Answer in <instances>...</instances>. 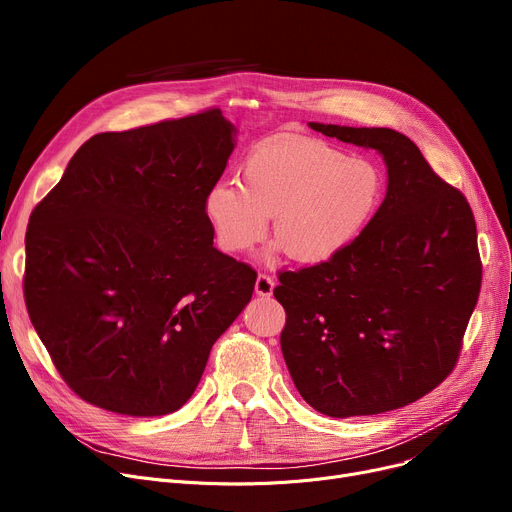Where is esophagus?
<instances>
[{
	"mask_svg": "<svg viewBox=\"0 0 512 512\" xmlns=\"http://www.w3.org/2000/svg\"><path fill=\"white\" fill-rule=\"evenodd\" d=\"M255 294H259V297H272L274 278H270L267 274H259L255 280Z\"/></svg>",
	"mask_w": 512,
	"mask_h": 512,
	"instance_id": "esophagus-1",
	"label": "esophagus"
}]
</instances>
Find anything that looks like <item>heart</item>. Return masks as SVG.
<instances>
[{
	"instance_id": "b5f03b06",
	"label": "heart",
	"mask_w": 512,
	"mask_h": 512,
	"mask_svg": "<svg viewBox=\"0 0 512 512\" xmlns=\"http://www.w3.org/2000/svg\"><path fill=\"white\" fill-rule=\"evenodd\" d=\"M384 180L365 157L344 155L315 139L259 145L240 166V186L218 182L205 197V215L220 247L247 253L267 232L278 249L303 265L340 255L371 220Z\"/></svg>"
}]
</instances>
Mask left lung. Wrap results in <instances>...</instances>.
<instances>
[{
	"label": "left lung",
	"mask_w": 512,
	"mask_h": 512,
	"mask_svg": "<svg viewBox=\"0 0 512 512\" xmlns=\"http://www.w3.org/2000/svg\"><path fill=\"white\" fill-rule=\"evenodd\" d=\"M309 126L378 151L388 186L340 255L280 274L282 355L299 394L321 415L394 411L432 392L459 359L481 286L473 211L405 134Z\"/></svg>",
	"instance_id": "obj_1"
}]
</instances>
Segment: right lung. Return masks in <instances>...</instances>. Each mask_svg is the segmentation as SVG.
I'll use <instances>...</instances> for the list:
<instances>
[{
  "mask_svg": "<svg viewBox=\"0 0 512 512\" xmlns=\"http://www.w3.org/2000/svg\"><path fill=\"white\" fill-rule=\"evenodd\" d=\"M236 147L220 110L80 147L35 207L24 299L68 386L105 411L157 417L193 396L257 274L213 247L205 197Z\"/></svg>",
  "mask_w": 512,
  "mask_h": 512,
  "instance_id": "1",
  "label": "right lung"
}]
</instances>
